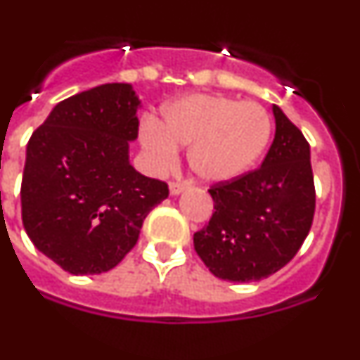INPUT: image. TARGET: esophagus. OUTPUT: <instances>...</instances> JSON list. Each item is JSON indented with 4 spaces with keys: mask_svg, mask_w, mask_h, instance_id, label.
I'll list each match as a JSON object with an SVG mask.
<instances>
[{
    "mask_svg": "<svg viewBox=\"0 0 360 360\" xmlns=\"http://www.w3.org/2000/svg\"><path fill=\"white\" fill-rule=\"evenodd\" d=\"M184 188H186V184L177 183V181H172V183H170V193H172V195H179L181 191L184 190Z\"/></svg>",
    "mask_w": 360,
    "mask_h": 360,
    "instance_id": "1",
    "label": "esophagus"
}]
</instances>
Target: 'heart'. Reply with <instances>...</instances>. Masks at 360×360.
Listing matches in <instances>:
<instances>
[{
    "label": "heart",
    "mask_w": 360,
    "mask_h": 360,
    "mask_svg": "<svg viewBox=\"0 0 360 360\" xmlns=\"http://www.w3.org/2000/svg\"><path fill=\"white\" fill-rule=\"evenodd\" d=\"M271 137V117L253 102L219 95H191L163 107V123L148 117L141 141L160 163L177 158V146H191L188 162L200 179L221 183L246 172Z\"/></svg>",
    "instance_id": "1"
}]
</instances>
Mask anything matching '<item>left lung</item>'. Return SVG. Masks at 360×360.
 <instances>
[{
  "mask_svg": "<svg viewBox=\"0 0 360 360\" xmlns=\"http://www.w3.org/2000/svg\"><path fill=\"white\" fill-rule=\"evenodd\" d=\"M276 135L258 169L209 188L214 212L195 251L216 278L248 283L278 273L301 250L315 216L309 144L274 105Z\"/></svg>",
  "mask_w": 360,
  "mask_h": 360,
  "instance_id": "8db88e82",
  "label": "left lung"
}]
</instances>
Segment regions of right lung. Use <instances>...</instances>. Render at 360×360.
<instances>
[{"label":"right lung","mask_w":360,"mask_h":360,"mask_svg":"<svg viewBox=\"0 0 360 360\" xmlns=\"http://www.w3.org/2000/svg\"><path fill=\"white\" fill-rule=\"evenodd\" d=\"M139 105L130 84L96 86L59 102L27 142L22 225L66 273L116 267L137 244L149 211L169 197L165 181L128 162Z\"/></svg>","instance_id":"1"}]
</instances>
